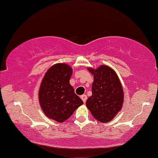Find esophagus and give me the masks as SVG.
Instances as JSON below:
<instances>
[{
  "label": "esophagus",
  "mask_w": 158,
  "mask_h": 158,
  "mask_svg": "<svg viewBox=\"0 0 158 158\" xmlns=\"http://www.w3.org/2000/svg\"><path fill=\"white\" fill-rule=\"evenodd\" d=\"M81 99H82V101L84 102V103H85L86 100H87V95H85V94L82 95V96H81Z\"/></svg>",
  "instance_id": "1"
}]
</instances>
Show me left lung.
I'll return each instance as SVG.
<instances>
[{"label":"left lung","mask_w":158,"mask_h":158,"mask_svg":"<svg viewBox=\"0 0 158 158\" xmlns=\"http://www.w3.org/2000/svg\"><path fill=\"white\" fill-rule=\"evenodd\" d=\"M94 76L92 95L88 98L86 106L96 120L102 123L112 121L122 108L124 91L115 71L107 65L98 68L88 67Z\"/></svg>","instance_id":"1"}]
</instances>
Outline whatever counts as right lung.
I'll return each instance as SVG.
<instances>
[{"label":"right lung","instance_id":"right-lung-1","mask_svg":"<svg viewBox=\"0 0 158 158\" xmlns=\"http://www.w3.org/2000/svg\"><path fill=\"white\" fill-rule=\"evenodd\" d=\"M73 73L70 66L55 64L45 74L40 86L39 102L48 118L62 123L69 118L83 101L70 84Z\"/></svg>","mask_w":158,"mask_h":158}]
</instances>
